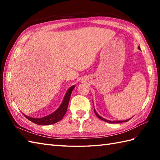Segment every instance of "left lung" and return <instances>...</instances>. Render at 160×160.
I'll use <instances>...</instances> for the list:
<instances>
[{"instance_id": "obj_1", "label": "left lung", "mask_w": 160, "mask_h": 160, "mask_svg": "<svg viewBox=\"0 0 160 160\" xmlns=\"http://www.w3.org/2000/svg\"><path fill=\"white\" fill-rule=\"evenodd\" d=\"M138 49H140V47H138ZM94 112H95V113H96V116L98 118H100V120H103V121H104V122H108V123H111V124H115V123H121V122H127V121H128L129 120H130V119H128V120H123V121H110V120H106V119H104V118H103L102 117H101V116H100L99 115H98L97 113H96V110H95V108H94Z\"/></svg>"}]
</instances>
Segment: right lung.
Masks as SVG:
<instances>
[{"mask_svg":"<svg viewBox=\"0 0 160 160\" xmlns=\"http://www.w3.org/2000/svg\"><path fill=\"white\" fill-rule=\"evenodd\" d=\"M74 88H75V85L71 87L69 89L67 90L65 96H64L62 102L60 104L59 108H58L56 111H54L53 113H51L50 115H48L45 117L40 118H33L27 116L26 115H24V114L23 115H25V116L28 118L29 120H30L36 124L49 125V124L56 123V122L62 120L64 117V115H65L67 110L68 104H69V102L70 100L71 94Z\"/></svg>","mask_w":160,"mask_h":160,"instance_id":"right-lung-1","label":"right lung"}]
</instances>
